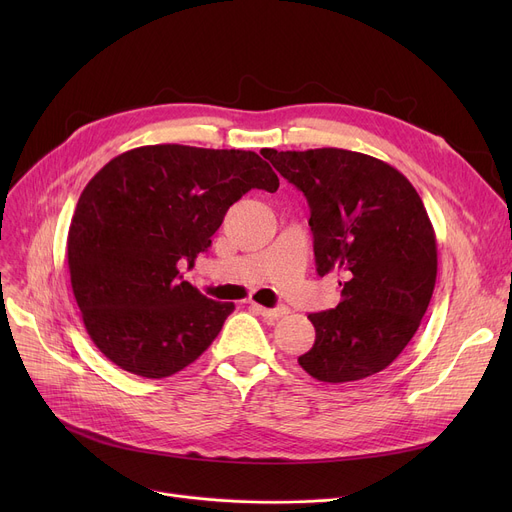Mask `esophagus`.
<instances>
[{"label":"esophagus","mask_w":512,"mask_h":512,"mask_svg":"<svg viewBox=\"0 0 512 512\" xmlns=\"http://www.w3.org/2000/svg\"><path fill=\"white\" fill-rule=\"evenodd\" d=\"M253 309H255L259 315H263L265 319H270V321H276V319H280V317L288 315V307H276V309H267V307H261V305H253Z\"/></svg>","instance_id":"34e87169"}]
</instances>
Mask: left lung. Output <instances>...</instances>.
I'll return each instance as SVG.
<instances>
[{"label": "left lung", "instance_id": "8db88e82", "mask_svg": "<svg viewBox=\"0 0 512 512\" xmlns=\"http://www.w3.org/2000/svg\"><path fill=\"white\" fill-rule=\"evenodd\" d=\"M307 197L317 274H340L342 301L311 313L315 344L299 365L319 382H357L411 342L432 301L438 249L413 184L382 159L346 149L274 151Z\"/></svg>", "mask_w": 512, "mask_h": 512}]
</instances>
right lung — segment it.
Segmentation results:
<instances>
[{
  "label": "right lung",
  "instance_id": "add662e5",
  "mask_svg": "<svg viewBox=\"0 0 512 512\" xmlns=\"http://www.w3.org/2000/svg\"><path fill=\"white\" fill-rule=\"evenodd\" d=\"M278 186L267 161L240 149L147 145L107 161L68 230L72 292L99 351L151 380L197 361L234 303L207 299L178 265L209 249L242 195Z\"/></svg>",
  "mask_w": 512,
  "mask_h": 512
}]
</instances>
